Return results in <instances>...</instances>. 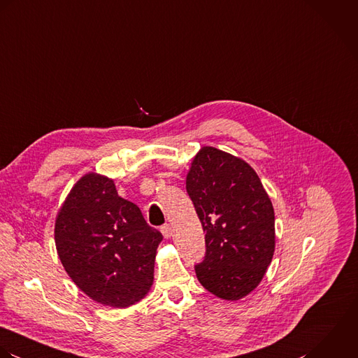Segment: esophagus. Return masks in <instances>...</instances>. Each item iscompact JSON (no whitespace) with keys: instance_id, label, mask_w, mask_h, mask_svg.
Returning <instances> with one entry per match:
<instances>
[{"instance_id":"esophagus-1","label":"esophagus","mask_w":358,"mask_h":358,"mask_svg":"<svg viewBox=\"0 0 358 358\" xmlns=\"http://www.w3.org/2000/svg\"><path fill=\"white\" fill-rule=\"evenodd\" d=\"M160 231H162V234H163V236H164L166 239L171 238V235H173V227H171L170 224H164V225L160 228Z\"/></svg>"}]
</instances>
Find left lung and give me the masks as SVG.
I'll return each mask as SVG.
<instances>
[{
	"instance_id": "obj_1",
	"label": "left lung",
	"mask_w": 358,
	"mask_h": 358,
	"mask_svg": "<svg viewBox=\"0 0 358 358\" xmlns=\"http://www.w3.org/2000/svg\"><path fill=\"white\" fill-rule=\"evenodd\" d=\"M187 192L202 222L206 255L199 282L224 300H239L263 280L275 250L273 203L242 159L203 146L187 174Z\"/></svg>"
}]
</instances>
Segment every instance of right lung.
Masks as SVG:
<instances>
[{
	"mask_svg": "<svg viewBox=\"0 0 358 358\" xmlns=\"http://www.w3.org/2000/svg\"><path fill=\"white\" fill-rule=\"evenodd\" d=\"M162 234L137 205L117 195L112 178L83 176L55 220V245L65 271L92 300L124 308L153 284Z\"/></svg>",
	"mask_w": 358,
	"mask_h": 358,
	"instance_id": "right-lung-1",
	"label": "right lung"
}]
</instances>
